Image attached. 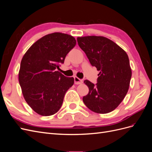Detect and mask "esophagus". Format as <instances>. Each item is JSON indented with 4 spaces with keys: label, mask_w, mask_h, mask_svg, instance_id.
Wrapping results in <instances>:
<instances>
[{
    "label": "esophagus",
    "mask_w": 152,
    "mask_h": 152,
    "mask_svg": "<svg viewBox=\"0 0 152 152\" xmlns=\"http://www.w3.org/2000/svg\"><path fill=\"white\" fill-rule=\"evenodd\" d=\"M74 82L75 84H81L83 83V80L82 79H80L79 78H78L77 77H74Z\"/></svg>",
    "instance_id": "esophagus-1"
}]
</instances>
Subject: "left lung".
Here are the masks:
<instances>
[{
  "instance_id": "8db88e82",
  "label": "left lung",
  "mask_w": 152,
  "mask_h": 152,
  "mask_svg": "<svg viewBox=\"0 0 152 152\" xmlns=\"http://www.w3.org/2000/svg\"><path fill=\"white\" fill-rule=\"evenodd\" d=\"M77 40L91 65L99 71L96 84L84 80L89 93L83 102L94 112H111L122 102L129 87L132 72L127 54L104 37L86 36Z\"/></svg>"
}]
</instances>
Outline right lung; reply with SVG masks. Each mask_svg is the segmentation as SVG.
<instances>
[{"instance_id": "obj_1", "label": "right lung", "mask_w": 152, "mask_h": 152, "mask_svg": "<svg viewBox=\"0 0 152 152\" xmlns=\"http://www.w3.org/2000/svg\"><path fill=\"white\" fill-rule=\"evenodd\" d=\"M76 40L68 34H48L35 42L22 58L19 82L26 103L42 116L56 113L61 107L73 77L57 71Z\"/></svg>"}]
</instances>
